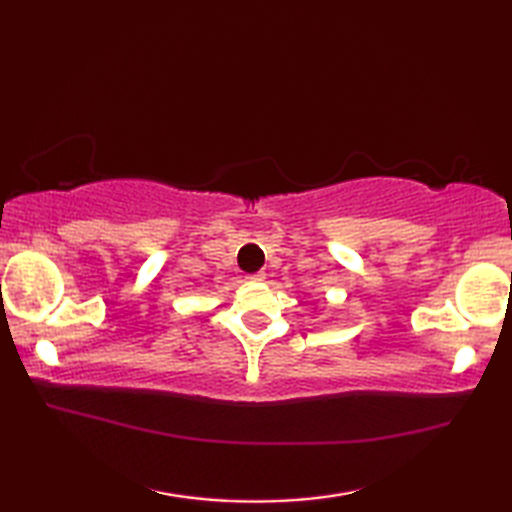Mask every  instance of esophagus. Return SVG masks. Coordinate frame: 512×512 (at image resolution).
Returning a JSON list of instances; mask_svg holds the SVG:
<instances>
[{"mask_svg":"<svg viewBox=\"0 0 512 512\" xmlns=\"http://www.w3.org/2000/svg\"><path fill=\"white\" fill-rule=\"evenodd\" d=\"M248 279H250V281H264L266 277H264V273H257V275H250Z\"/></svg>","mask_w":512,"mask_h":512,"instance_id":"esophagus-1","label":"esophagus"}]
</instances>
